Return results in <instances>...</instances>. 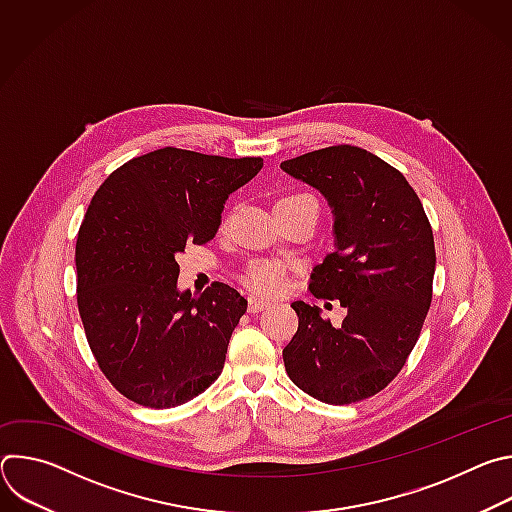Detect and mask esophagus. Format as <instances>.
<instances>
[{
  "instance_id": "1",
  "label": "esophagus",
  "mask_w": 512,
  "mask_h": 512,
  "mask_svg": "<svg viewBox=\"0 0 512 512\" xmlns=\"http://www.w3.org/2000/svg\"><path fill=\"white\" fill-rule=\"evenodd\" d=\"M267 306H269V302L263 298H249V312H261Z\"/></svg>"
}]
</instances>
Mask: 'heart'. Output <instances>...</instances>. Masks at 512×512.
Listing matches in <instances>:
<instances>
[{
	"mask_svg": "<svg viewBox=\"0 0 512 512\" xmlns=\"http://www.w3.org/2000/svg\"><path fill=\"white\" fill-rule=\"evenodd\" d=\"M302 202L316 204V200L306 192H289V194L281 196L275 206H294V204H302ZM245 283L249 289L255 291V294L275 296V294H279V291H283V287L287 283L285 265L279 261L251 263L245 273Z\"/></svg>",
	"mask_w": 512,
	"mask_h": 512,
	"instance_id": "heart-1",
	"label": "heart"
}]
</instances>
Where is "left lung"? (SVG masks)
Returning a JSON list of instances; mask_svg holds the SVG:
<instances>
[{"instance_id": "left-lung-1", "label": "left lung", "mask_w": 512, "mask_h": 512, "mask_svg": "<svg viewBox=\"0 0 512 512\" xmlns=\"http://www.w3.org/2000/svg\"><path fill=\"white\" fill-rule=\"evenodd\" d=\"M334 208L336 251L314 267L310 291L338 300V328L318 306L294 302L298 332L283 348L289 379L330 405L381 393L405 367L433 296L429 218L405 176L356 145H330L281 162Z\"/></svg>"}]
</instances>
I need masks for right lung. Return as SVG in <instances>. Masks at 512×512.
Segmentation results:
<instances>
[{
  "instance_id": "add662e5",
  "label": "right lung",
  "mask_w": 512,
  "mask_h": 512,
  "mask_svg": "<svg viewBox=\"0 0 512 512\" xmlns=\"http://www.w3.org/2000/svg\"><path fill=\"white\" fill-rule=\"evenodd\" d=\"M261 168V158L162 148L95 192L77 237V306L101 373L129 401L176 407L223 373L247 300L221 281L180 294L176 257L214 237L229 194Z\"/></svg>"
}]
</instances>
